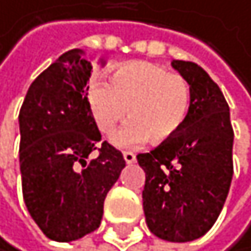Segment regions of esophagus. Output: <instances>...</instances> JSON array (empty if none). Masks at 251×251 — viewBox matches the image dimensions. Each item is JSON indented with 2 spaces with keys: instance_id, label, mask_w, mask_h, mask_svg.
Instances as JSON below:
<instances>
[{
  "instance_id": "obj_1",
  "label": "esophagus",
  "mask_w": 251,
  "mask_h": 251,
  "mask_svg": "<svg viewBox=\"0 0 251 251\" xmlns=\"http://www.w3.org/2000/svg\"><path fill=\"white\" fill-rule=\"evenodd\" d=\"M123 158L128 164H133L136 161V155L133 153V151H123Z\"/></svg>"
}]
</instances>
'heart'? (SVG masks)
Instances as JSON below:
<instances>
[{
    "label": "heart",
    "mask_w": 251,
    "mask_h": 251,
    "mask_svg": "<svg viewBox=\"0 0 251 251\" xmlns=\"http://www.w3.org/2000/svg\"><path fill=\"white\" fill-rule=\"evenodd\" d=\"M87 106L96 128L106 136L126 118L128 110L131 122L114 139L118 147H131L144 139L158 145L169 142L187 123L191 85L160 64L134 61L118 68L110 75V85L91 82Z\"/></svg>",
    "instance_id": "1"
}]
</instances>
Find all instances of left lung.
I'll use <instances>...</instances> for the list:
<instances>
[{
  "mask_svg": "<svg viewBox=\"0 0 251 251\" xmlns=\"http://www.w3.org/2000/svg\"><path fill=\"white\" fill-rule=\"evenodd\" d=\"M190 82L188 120L176 137L139 153L145 172L142 191L149 229L169 242L204 236L222 212L232 180L234 131L222 90L196 63L174 60Z\"/></svg>",
  "mask_w": 251,
  "mask_h": 251,
  "instance_id": "1",
  "label": "left lung"
}]
</instances>
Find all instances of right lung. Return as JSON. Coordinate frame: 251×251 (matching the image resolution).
<instances>
[{
    "mask_svg": "<svg viewBox=\"0 0 251 251\" xmlns=\"http://www.w3.org/2000/svg\"><path fill=\"white\" fill-rule=\"evenodd\" d=\"M91 69L83 50L63 53L29 85L19 114L23 199L56 242L100 228L104 199L125 168L122 151L100 144L87 106Z\"/></svg>",
    "mask_w": 251,
    "mask_h": 251,
    "instance_id": "obj_1",
    "label": "right lung"
}]
</instances>
